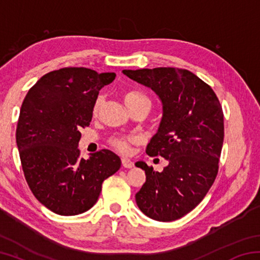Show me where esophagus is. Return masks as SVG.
Masks as SVG:
<instances>
[{
    "instance_id": "34e87169",
    "label": "esophagus",
    "mask_w": 260,
    "mask_h": 260,
    "mask_svg": "<svg viewBox=\"0 0 260 260\" xmlns=\"http://www.w3.org/2000/svg\"><path fill=\"white\" fill-rule=\"evenodd\" d=\"M121 164L125 169H131V167H133V161H132L129 158H126V157L121 158Z\"/></svg>"
}]
</instances>
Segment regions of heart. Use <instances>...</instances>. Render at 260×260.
I'll use <instances>...</instances> for the list:
<instances>
[{"label": "heart", "mask_w": 260, "mask_h": 260, "mask_svg": "<svg viewBox=\"0 0 260 260\" xmlns=\"http://www.w3.org/2000/svg\"><path fill=\"white\" fill-rule=\"evenodd\" d=\"M124 101H125L127 107L129 108V110L139 107V105L146 104V103L151 104L150 100H149L148 96H146L142 93H140V91H136V90H131V91H127V93H125ZM101 103H102V98L99 96V98L96 99L94 107H93L94 114L99 112ZM135 142H136L135 136H117V138H113L111 140L112 146L116 148L117 150H119L120 152H128L131 144L135 143Z\"/></svg>", "instance_id": "heart-1"}]
</instances>
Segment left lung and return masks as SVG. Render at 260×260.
<instances>
[{
    "label": "left lung",
    "instance_id": "1",
    "mask_svg": "<svg viewBox=\"0 0 260 260\" xmlns=\"http://www.w3.org/2000/svg\"><path fill=\"white\" fill-rule=\"evenodd\" d=\"M122 73L151 88L161 101L159 128L146 151L169 160L161 172L144 161L135 162L146 172L136 204L149 218L173 221L201 203L217 177L223 143L222 108L212 88L188 70L156 68Z\"/></svg>",
    "mask_w": 260,
    "mask_h": 260
}]
</instances>
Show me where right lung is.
Listing matches in <instances>:
<instances>
[{
  "label": "right lung",
  "mask_w": 260,
  "mask_h": 260,
  "mask_svg": "<svg viewBox=\"0 0 260 260\" xmlns=\"http://www.w3.org/2000/svg\"><path fill=\"white\" fill-rule=\"evenodd\" d=\"M114 78L113 72L59 69L39 79L21 104L16 141L25 179L37 200L57 214L89 210L104 180L120 169V158L108 149L88 159L78 149L100 90Z\"/></svg>",
  "instance_id": "1"
}]
</instances>
